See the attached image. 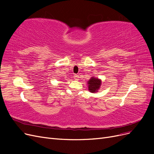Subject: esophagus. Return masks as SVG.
<instances>
[{"mask_svg": "<svg viewBox=\"0 0 154 154\" xmlns=\"http://www.w3.org/2000/svg\"><path fill=\"white\" fill-rule=\"evenodd\" d=\"M74 79L75 80H79V76L77 75V74H75V75L74 76Z\"/></svg>", "mask_w": 154, "mask_h": 154, "instance_id": "obj_1", "label": "esophagus"}]
</instances>
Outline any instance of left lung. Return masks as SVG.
Instances as JSON below:
<instances>
[{
    "mask_svg": "<svg viewBox=\"0 0 154 154\" xmlns=\"http://www.w3.org/2000/svg\"><path fill=\"white\" fill-rule=\"evenodd\" d=\"M88 89L90 92L96 93L100 88L101 85V80L95 76L91 78L87 82Z\"/></svg>",
    "mask_w": 154,
    "mask_h": 154,
    "instance_id": "obj_1",
    "label": "left lung"
}]
</instances>
